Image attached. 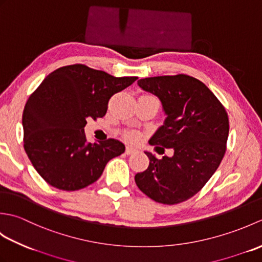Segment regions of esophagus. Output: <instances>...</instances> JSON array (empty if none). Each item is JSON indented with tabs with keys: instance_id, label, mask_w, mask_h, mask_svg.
<instances>
[{
	"instance_id": "obj_1",
	"label": "esophagus",
	"mask_w": 262,
	"mask_h": 262,
	"mask_svg": "<svg viewBox=\"0 0 262 262\" xmlns=\"http://www.w3.org/2000/svg\"><path fill=\"white\" fill-rule=\"evenodd\" d=\"M137 152V149L133 146H126V154L127 155H132V154H135Z\"/></svg>"
}]
</instances>
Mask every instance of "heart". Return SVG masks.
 <instances>
[{
	"mask_svg": "<svg viewBox=\"0 0 262 262\" xmlns=\"http://www.w3.org/2000/svg\"><path fill=\"white\" fill-rule=\"evenodd\" d=\"M130 137H132V136H130Z\"/></svg>",
	"mask_w": 262,
	"mask_h": 262,
	"instance_id": "1",
	"label": "heart"
}]
</instances>
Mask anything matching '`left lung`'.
Returning a JSON list of instances; mask_svg holds the SVG:
<instances>
[{
    "instance_id": "left-lung-1",
    "label": "left lung",
    "mask_w": 262,
    "mask_h": 262,
    "mask_svg": "<svg viewBox=\"0 0 262 262\" xmlns=\"http://www.w3.org/2000/svg\"><path fill=\"white\" fill-rule=\"evenodd\" d=\"M138 85L161 100L166 115L149 144L163 153L171 148L173 155L157 159L145 152L149 165L135 176L136 185L157 203L186 202L202 190L223 160L229 116L215 94L192 76L146 77Z\"/></svg>"
}]
</instances>
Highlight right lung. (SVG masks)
Masks as SVG:
<instances>
[{
	"label": "right lung",
	"instance_id": "right-lung-1",
	"mask_svg": "<svg viewBox=\"0 0 262 262\" xmlns=\"http://www.w3.org/2000/svg\"><path fill=\"white\" fill-rule=\"evenodd\" d=\"M138 77H115L83 64L63 66L33 91L22 115L24 147L49 185L75 191L96 182L111 159L125 152L115 138L88 143L86 119L101 118L109 99Z\"/></svg>",
	"mask_w": 262,
	"mask_h": 262
}]
</instances>
